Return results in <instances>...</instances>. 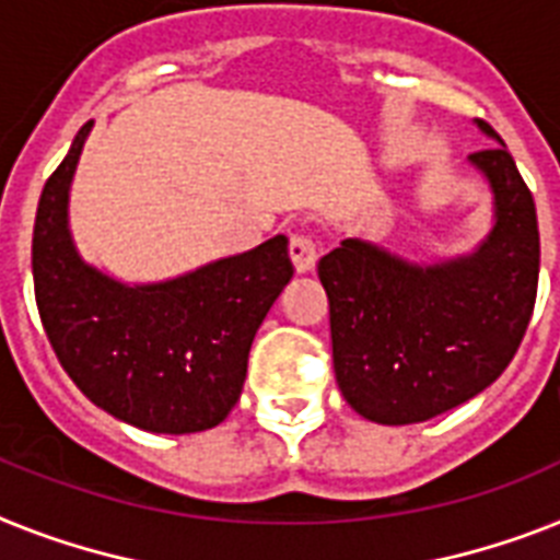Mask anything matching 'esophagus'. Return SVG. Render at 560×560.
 I'll return each instance as SVG.
<instances>
[{
	"mask_svg": "<svg viewBox=\"0 0 560 560\" xmlns=\"http://www.w3.org/2000/svg\"><path fill=\"white\" fill-rule=\"evenodd\" d=\"M289 254L291 262H294V269H298L300 275L312 271L317 257H320V252H317V240H314L312 234H291Z\"/></svg>",
	"mask_w": 560,
	"mask_h": 560,
	"instance_id": "1",
	"label": "esophagus"
}]
</instances>
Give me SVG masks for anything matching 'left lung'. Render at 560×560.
I'll list each match as a JSON object with an SVG mask.
<instances>
[{"label":"left lung","mask_w":560,"mask_h":560,"mask_svg":"<svg viewBox=\"0 0 560 560\" xmlns=\"http://www.w3.org/2000/svg\"><path fill=\"white\" fill-rule=\"evenodd\" d=\"M501 145L469 154L495 197V225L466 257L409 262L343 240L320 257L337 386L354 412L404 427L466 404L518 352L538 294L540 240L533 191Z\"/></svg>","instance_id":"obj_1"}]
</instances>
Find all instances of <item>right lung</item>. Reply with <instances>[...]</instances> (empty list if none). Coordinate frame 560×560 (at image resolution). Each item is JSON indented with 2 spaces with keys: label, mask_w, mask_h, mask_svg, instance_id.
I'll return each instance as SVG.
<instances>
[{
  "label": "right lung",
  "mask_w": 560,
  "mask_h": 560,
  "mask_svg": "<svg viewBox=\"0 0 560 560\" xmlns=\"http://www.w3.org/2000/svg\"><path fill=\"white\" fill-rule=\"evenodd\" d=\"M91 125L42 188L34 291L42 326L77 389L117 420L160 435L223 423L248 349L294 275L289 240H266L165 283L125 285L88 266L68 229V191Z\"/></svg>",
  "instance_id": "right-lung-1"
}]
</instances>
